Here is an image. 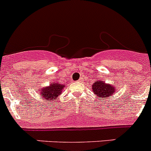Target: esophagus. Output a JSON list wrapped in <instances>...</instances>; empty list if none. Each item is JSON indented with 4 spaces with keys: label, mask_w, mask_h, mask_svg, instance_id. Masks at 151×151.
Masks as SVG:
<instances>
[{
    "label": "esophagus",
    "mask_w": 151,
    "mask_h": 151,
    "mask_svg": "<svg viewBox=\"0 0 151 151\" xmlns=\"http://www.w3.org/2000/svg\"><path fill=\"white\" fill-rule=\"evenodd\" d=\"M80 82H81V81H80Z\"/></svg>",
    "instance_id": "1"
}]
</instances>
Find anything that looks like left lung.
Masks as SVG:
<instances>
[{
    "label": "left lung",
    "instance_id": "8db88e82",
    "mask_svg": "<svg viewBox=\"0 0 151 151\" xmlns=\"http://www.w3.org/2000/svg\"><path fill=\"white\" fill-rule=\"evenodd\" d=\"M93 93L99 99H111L114 97V93H116V87L114 86L105 83L102 80H96L92 85Z\"/></svg>",
    "mask_w": 151,
    "mask_h": 151
}]
</instances>
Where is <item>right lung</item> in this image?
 Here are the masks:
<instances>
[{"label":"right lung","instance_id":"add662e5","mask_svg":"<svg viewBox=\"0 0 151 151\" xmlns=\"http://www.w3.org/2000/svg\"><path fill=\"white\" fill-rule=\"evenodd\" d=\"M65 88V85H62L56 82H52L49 86L41 88L39 91L40 96H43L47 102H55L58 98V96L62 93L63 90Z\"/></svg>","mask_w":151,"mask_h":151}]
</instances>
